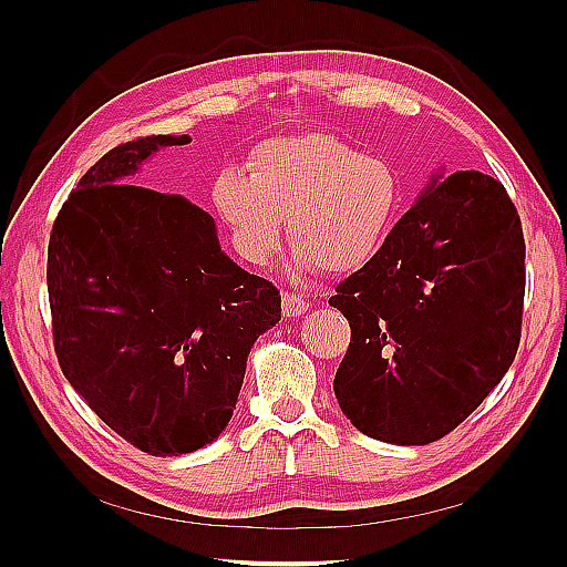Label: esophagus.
Segmentation results:
<instances>
[{
	"mask_svg": "<svg viewBox=\"0 0 567 567\" xmlns=\"http://www.w3.org/2000/svg\"><path fill=\"white\" fill-rule=\"evenodd\" d=\"M281 300H284L281 312H284L286 319H298V317H302L307 310H310V300L302 298L300 293H290V290H284Z\"/></svg>",
	"mask_w": 567,
	"mask_h": 567,
	"instance_id": "34e87169",
	"label": "esophagus"
}]
</instances>
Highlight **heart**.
Segmentation results:
<instances>
[{"label": "heart", "mask_w": 567, "mask_h": 567, "mask_svg": "<svg viewBox=\"0 0 567 567\" xmlns=\"http://www.w3.org/2000/svg\"><path fill=\"white\" fill-rule=\"evenodd\" d=\"M213 200L252 265H265L277 250L288 215L296 246L290 267L319 262L323 271H352L383 246L400 210L402 182L388 161L315 132L257 144L248 173H219Z\"/></svg>", "instance_id": "1"}]
</instances>
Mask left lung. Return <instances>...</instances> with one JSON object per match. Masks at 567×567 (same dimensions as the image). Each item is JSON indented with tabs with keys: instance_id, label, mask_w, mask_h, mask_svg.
I'll return each instance as SVG.
<instances>
[{
	"instance_id": "left-lung-1",
	"label": "left lung",
	"mask_w": 567,
	"mask_h": 567,
	"mask_svg": "<svg viewBox=\"0 0 567 567\" xmlns=\"http://www.w3.org/2000/svg\"><path fill=\"white\" fill-rule=\"evenodd\" d=\"M523 296L525 238L506 188L440 167L329 300L352 329L333 381L342 414L390 444L444 437L513 364Z\"/></svg>"
}]
</instances>
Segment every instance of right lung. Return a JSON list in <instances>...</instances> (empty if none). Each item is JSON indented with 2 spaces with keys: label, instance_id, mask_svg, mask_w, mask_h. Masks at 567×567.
<instances>
[{
  "label": "right lung",
  "instance_id": "right-lung-1",
  "mask_svg": "<svg viewBox=\"0 0 567 567\" xmlns=\"http://www.w3.org/2000/svg\"><path fill=\"white\" fill-rule=\"evenodd\" d=\"M188 134L115 146L61 208L47 286L63 375L109 427L153 456L225 431L255 340L281 319L267 279L221 250L215 219L130 177Z\"/></svg>",
  "mask_w": 567,
  "mask_h": 567
}]
</instances>
